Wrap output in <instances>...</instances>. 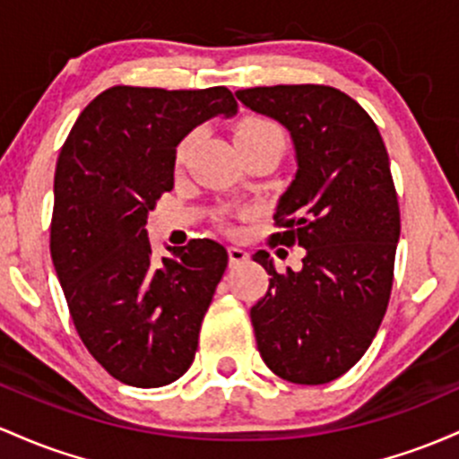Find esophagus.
<instances>
[{
	"label": "esophagus",
	"mask_w": 459,
	"mask_h": 459,
	"mask_svg": "<svg viewBox=\"0 0 459 459\" xmlns=\"http://www.w3.org/2000/svg\"><path fill=\"white\" fill-rule=\"evenodd\" d=\"M228 255H230V266H238L249 257V254L243 249V247H228Z\"/></svg>",
	"instance_id": "34e87169"
}]
</instances>
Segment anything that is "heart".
<instances>
[{
	"label": "heart",
	"instance_id": "obj_1",
	"mask_svg": "<svg viewBox=\"0 0 459 459\" xmlns=\"http://www.w3.org/2000/svg\"><path fill=\"white\" fill-rule=\"evenodd\" d=\"M266 138L280 141L281 145H284V136H281L280 127H277L275 123L266 121V118L247 117L238 123V127H236V143H238V145L255 143V141H266ZM193 141H195V134H186V136L178 143V149H175V160L178 162L186 160L190 147H193Z\"/></svg>",
	"mask_w": 459,
	"mask_h": 459
}]
</instances>
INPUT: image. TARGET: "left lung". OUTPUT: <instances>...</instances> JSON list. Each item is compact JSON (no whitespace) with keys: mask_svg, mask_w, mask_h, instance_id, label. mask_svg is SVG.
<instances>
[{"mask_svg":"<svg viewBox=\"0 0 459 459\" xmlns=\"http://www.w3.org/2000/svg\"><path fill=\"white\" fill-rule=\"evenodd\" d=\"M249 110L280 121L297 156L292 184L273 214L281 245L306 249L299 271L271 275L251 307L257 351L292 384L341 377L373 342L388 307L401 216L377 126L347 92L321 84L236 92Z\"/></svg>","mask_w":459,"mask_h":459,"instance_id":"left-lung-1","label":"left lung"}]
</instances>
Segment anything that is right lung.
<instances>
[{
    "label": "right lung",
    "instance_id": "obj_1",
    "mask_svg": "<svg viewBox=\"0 0 459 459\" xmlns=\"http://www.w3.org/2000/svg\"><path fill=\"white\" fill-rule=\"evenodd\" d=\"M236 110L225 86H112L66 136L54 178L51 260L82 342L118 382L160 388L193 364L228 251L190 240L156 262L145 225L173 188L178 143Z\"/></svg>",
    "mask_w": 459,
    "mask_h": 459
}]
</instances>
